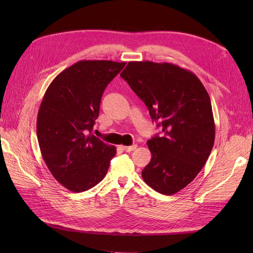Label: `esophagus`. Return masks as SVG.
Here are the masks:
<instances>
[{"mask_svg":"<svg viewBox=\"0 0 253 253\" xmlns=\"http://www.w3.org/2000/svg\"><path fill=\"white\" fill-rule=\"evenodd\" d=\"M124 151L125 152H131V151H133V150H136L137 149V144H132V146H129V147H125V146H122L121 147Z\"/></svg>","mask_w":253,"mask_h":253,"instance_id":"34e87169","label":"esophagus"}]
</instances>
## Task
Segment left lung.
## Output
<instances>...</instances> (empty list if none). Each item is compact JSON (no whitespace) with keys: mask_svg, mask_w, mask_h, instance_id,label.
<instances>
[{"mask_svg":"<svg viewBox=\"0 0 253 253\" xmlns=\"http://www.w3.org/2000/svg\"><path fill=\"white\" fill-rule=\"evenodd\" d=\"M162 127L148 140L146 184L174 195L196 178L212 151L215 125L208 91L195 74L169 63L129 62L121 74Z\"/></svg>","mask_w":253,"mask_h":253,"instance_id":"1","label":"left lung"}]
</instances>
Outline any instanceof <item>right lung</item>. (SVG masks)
<instances>
[{
  "mask_svg": "<svg viewBox=\"0 0 253 253\" xmlns=\"http://www.w3.org/2000/svg\"><path fill=\"white\" fill-rule=\"evenodd\" d=\"M125 64L79 61L58 74L45 91L37 117L38 142L51 174L68 190L82 192L99 184L116 154L114 146L91 130L106 85Z\"/></svg>",
  "mask_w": 253,
  "mask_h": 253,
  "instance_id": "1",
  "label": "right lung"
}]
</instances>
